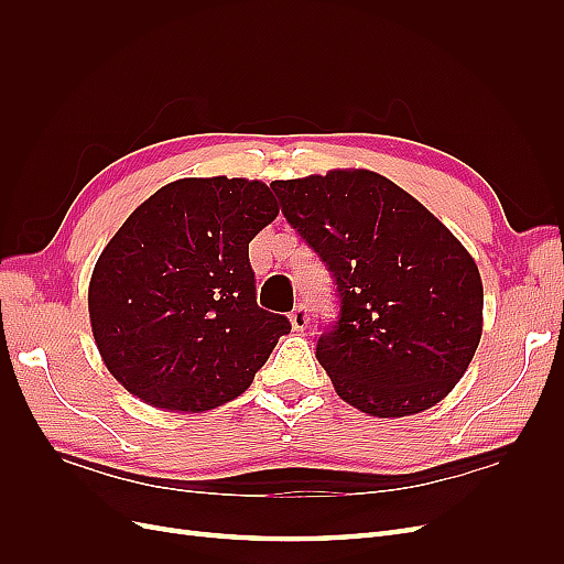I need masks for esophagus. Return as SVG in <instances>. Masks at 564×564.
Listing matches in <instances>:
<instances>
[{
    "label": "esophagus",
    "instance_id": "34e87169",
    "mask_svg": "<svg viewBox=\"0 0 564 564\" xmlns=\"http://www.w3.org/2000/svg\"><path fill=\"white\" fill-rule=\"evenodd\" d=\"M289 322H292V327H294V332H303L305 327H308V322H311V313H308V305H303V303H299L296 308L292 311V315H289Z\"/></svg>",
    "mask_w": 564,
    "mask_h": 564
}]
</instances>
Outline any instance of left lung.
<instances>
[{
  "label": "left lung",
  "mask_w": 564,
  "mask_h": 564,
  "mask_svg": "<svg viewBox=\"0 0 564 564\" xmlns=\"http://www.w3.org/2000/svg\"><path fill=\"white\" fill-rule=\"evenodd\" d=\"M270 187L286 224L334 278L338 317L315 355L338 395L379 419L437 404L482 336V280L464 245L367 169Z\"/></svg>",
  "instance_id": "left-lung-1"
}]
</instances>
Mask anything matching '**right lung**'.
<instances>
[{
    "mask_svg": "<svg viewBox=\"0 0 564 564\" xmlns=\"http://www.w3.org/2000/svg\"><path fill=\"white\" fill-rule=\"evenodd\" d=\"M261 181L181 178L148 197L98 256L89 315L131 395L204 412L245 392L292 324L256 303L249 242L278 216Z\"/></svg>",
    "mask_w": 564,
    "mask_h": 564,
    "instance_id": "right-lung-1",
    "label": "right lung"
}]
</instances>
